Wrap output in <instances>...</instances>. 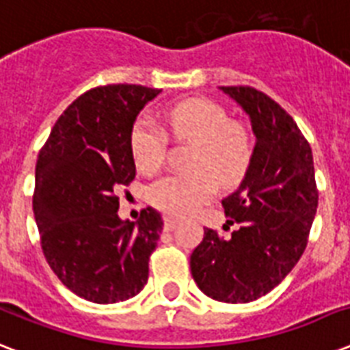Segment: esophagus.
I'll use <instances>...</instances> for the list:
<instances>
[{"label":"esophagus","mask_w":350,"mask_h":350,"mask_svg":"<svg viewBox=\"0 0 350 350\" xmlns=\"http://www.w3.org/2000/svg\"><path fill=\"white\" fill-rule=\"evenodd\" d=\"M178 225V219L172 218V216H165L163 218V227L165 230H172Z\"/></svg>","instance_id":"1"}]
</instances>
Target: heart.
<instances>
[{
	"mask_svg": "<svg viewBox=\"0 0 350 350\" xmlns=\"http://www.w3.org/2000/svg\"><path fill=\"white\" fill-rule=\"evenodd\" d=\"M169 131L196 142L191 172L165 176L148 189L154 207L170 216H187L205 205L216 192L215 180L236 185L252 159V136L216 101L194 98L176 103L165 112ZM131 154L142 172H154L163 163V131L152 118L139 116L131 129Z\"/></svg>",
	"mask_w": 350,
	"mask_h": 350,
	"instance_id": "b5f03b06",
	"label": "heart"
}]
</instances>
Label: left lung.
<instances>
[{
    "mask_svg": "<svg viewBox=\"0 0 350 350\" xmlns=\"http://www.w3.org/2000/svg\"><path fill=\"white\" fill-rule=\"evenodd\" d=\"M249 116L252 159L232 194L221 200L224 238L205 229L192 250L191 272L200 291L225 304H249L285 280L304 254L318 208L309 143L276 101L250 87H219Z\"/></svg>",
    "mask_w": 350,
    "mask_h": 350,
    "instance_id": "obj_1",
    "label": "left lung"
}]
</instances>
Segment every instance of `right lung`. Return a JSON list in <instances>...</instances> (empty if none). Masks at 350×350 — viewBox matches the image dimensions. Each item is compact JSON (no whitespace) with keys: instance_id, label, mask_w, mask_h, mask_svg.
<instances>
[{"instance_id":"right-lung-1","label":"right lung","mask_w":350,"mask_h":350,"mask_svg":"<svg viewBox=\"0 0 350 350\" xmlns=\"http://www.w3.org/2000/svg\"><path fill=\"white\" fill-rule=\"evenodd\" d=\"M161 90L142 85L96 87L72 101L36 163L34 218L41 249L59 282L92 304L136 296L163 229L161 214L118 216L123 185L136 176L131 129Z\"/></svg>"}]
</instances>
